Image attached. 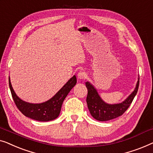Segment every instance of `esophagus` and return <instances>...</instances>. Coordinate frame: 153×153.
<instances>
[{
	"instance_id": "1",
	"label": "esophagus",
	"mask_w": 153,
	"mask_h": 153,
	"mask_svg": "<svg viewBox=\"0 0 153 153\" xmlns=\"http://www.w3.org/2000/svg\"><path fill=\"white\" fill-rule=\"evenodd\" d=\"M87 77V74H85V72L83 71H79L77 74V78L79 79H84Z\"/></svg>"
}]
</instances>
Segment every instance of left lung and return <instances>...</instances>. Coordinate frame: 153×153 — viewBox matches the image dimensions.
I'll return each mask as SVG.
<instances>
[{
	"mask_svg": "<svg viewBox=\"0 0 153 153\" xmlns=\"http://www.w3.org/2000/svg\"><path fill=\"white\" fill-rule=\"evenodd\" d=\"M88 94L87 96V107L89 112L94 119L99 121H107L120 117L126 111L137 93L139 85L138 78L136 87L124 101L117 104H108L99 96L97 89L89 82H86Z\"/></svg>",
	"mask_w": 153,
	"mask_h": 153,
	"instance_id": "left-lung-1",
	"label": "left lung"
}]
</instances>
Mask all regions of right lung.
<instances>
[{
	"instance_id": "add662e5",
	"label": "right lung",
	"mask_w": 153,
	"mask_h": 153,
	"mask_svg": "<svg viewBox=\"0 0 153 153\" xmlns=\"http://www.w3.org/2000/svg\"><path fill=\"white\" fill-rule=\"evenodd\" d=\"M76 77L74 76L48 100L42 103H30L25 102L18 97L13 89L9 77L10 89L17 108L25 117L39 121H49L59 117L64 99L72 88L76 85Z\"/></svg>"
}]
</instances>
